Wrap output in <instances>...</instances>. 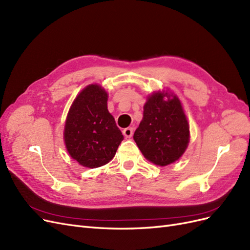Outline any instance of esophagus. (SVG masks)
Here are the masks:
<instances>
[{
  "label": "esophagus",
  "mask_w": 250,
  "mask_h": 250,
  "mask_svg": "<svg viewBox=\"0 0 250 250\" xmlns=\"http://www.w3.org/2000/svg\"><path fill=\"white\" fill-rule=\"evenodd\" d=\"M123 133H124V135H125L126 138H130V137H132V135L134 133V130H133V127H126V129H125L123 131Z\"/></svg>",
  "instance_id": "obj_1"
}]
</instances>
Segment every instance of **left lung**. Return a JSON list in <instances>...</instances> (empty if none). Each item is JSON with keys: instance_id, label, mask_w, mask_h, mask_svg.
I'll return each instance as SVG.
<instances>
[{"instance_id": "left-lung-1", "label": "left lung", "mask_w": 250, "mask_h": 250, "mask_svg": "<svg viewBox=\"0 0 250 250\" xmlns=\"http://www.w3.org/2000/svg\"><path fill=\"white\" fill-rule=\"evenodd\" d=\"M133 138L142 155L156 166L179 159L189 142V125L179 98L167 90L147 96L144 118Z\"/></svg>"}]
</instances>
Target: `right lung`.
<instances>
[{"mask_svg": "<svg viewBox=\"0 0 250 250\" xmlns=\"http://www.w3.org/2000/svg\"><path fill=\"white\" fill-rule=\"evenodd\" d=\"M106 102L105 90L92 83L76 96L69 110L63 140L70 156L83 167L95 168L106 165L124 140Z\"/></svg>", "mask_w": 250, "mask_h": 250, "instance_id": "1", "label": "right lung"}]
</instances>
